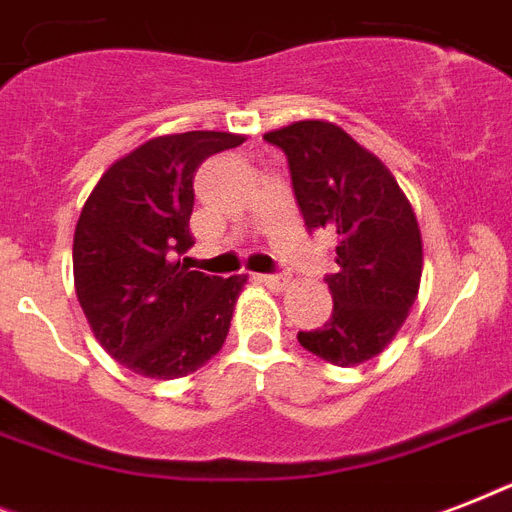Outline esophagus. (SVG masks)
Returning <instances> with one entry per match:
<instances>
[{
  "instance_id": "34e87169",
  "label": "esophagus",
  "mask_w": 512,
  "mask_h": 512,
  "mask_svg": "<svg viewBox=\"0 0 512 512\" xmlns=\"http://www.w3.org/2000/svg\"><path fill=\"white\" fill-rule=\"evenodd\" d=\"M257 279L271 289H287L289 281H292L289 276H284V273H263V276H257Z\"/></svg>"
}]
</instances>
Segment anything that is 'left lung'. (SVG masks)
<instances>
[{"mask_svg": "<svg viewBox=\"0 0 512 512\" xmlns=\"http://www.w3.org/2000/svg\"><path fill=\"white\" fill-rule=\"evenodd\" d=\"M287 154L308 231L337 233L327 284L332 319L297 340L329 364L353 366L388 348L417 300L422 236L390 170L332 122H295L265 132Z\"/></svg>", "mask_w": 512, "mask_h": 512, "instance_id": "left-lung-1", "label": "left lung"}]
</instances>
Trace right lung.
<instances>
[{
    "instance_id": "1",
    "label": "right lung",
    "mask_w": 512,
    "mask_h": 512,
    "mask_svg": "<svg viewBox=\"0 0 512 512\" xmlns=\"http://www.w3.org/2000/svg\"><path fill=\"white\" fill-rule=\"evenodd\" d=\"M244 143L231 132L162 135L116 159L74 233V287L95 340L143 377L175 380L223 348L247 276L191 271L193 175Z\"/></svg>"
}]
</instances>
